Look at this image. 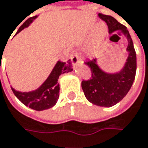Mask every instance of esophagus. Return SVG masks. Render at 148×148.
I'll return each instance as SVG.
<instances>
[{
    "label": "esophagus",
    "instance_id": "1",
    "mask_svg": "<svg viewBox=\"0 0 148 148\" xmlns=\"http://www.w3.org/2000/svg\"><path fill=\"white\" fill-rule=\"evenodd\" d=\"M71 62H72V63H73L74 65H76V64H77L78 62H81V58L79 57L78 54L74 53L73 55L71 56Z\"/></svg>",
    "mask_w": 148,
    "mask_h": 148
}]
</instances>
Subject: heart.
<instances>
[{
    "label": "heart",
    "instance_id": "b5f03b06",
    "mask_svg": "<svg viewBox=\"0 0 148 148\" xmlns=\"http://www.w3.org/2000/svg\"><path fill=\"white\" fill-rule=\"evenodd\" d=\"M98 31H99V39H102L103 36H104V34H105V28L102 26H100L98 27Z\"/></svg>",
    "mask_w": 148,
    "mask_h": 148
}]
</instances>
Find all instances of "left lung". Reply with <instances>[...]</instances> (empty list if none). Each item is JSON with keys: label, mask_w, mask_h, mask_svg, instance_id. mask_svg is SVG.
Instances as JSON below:
<instances>
[{"label": "left lung", "mask_w": 148, "mask_h": 148, "mask_svg": "<svg viewBox=\"0 0 148 148\" xmlns=\"http://www.w3.org/2000/svg\"><path fill=\"white\" fill-rule=\"evenodd\" d=\"M98 16L107 24L109 33L120 31L128 41L127 62L123 68L117 72L108 73L101 70L97 64V58L85 62L92 71V78L82 82V88L85 97L94 105L110 107L122 101L131 89L136 76L137 56L127 27L111 16L99 13Z\"/></svg>", "instance_id": "left-lung-1"}]
</instances>
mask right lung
I'll list each match as a JSON object with an SVG mask.
<instances>
[{
	"mask_svg": "<svg viewBox=\"0 0 148 148\" xmlns=\"http://www.w3.org/2000/svg\"><path fill=\"white\" fill-rule=\"evenodd\" d=\"M37 16L30 17L19 27L16 34L21 32L23 29L30 26L32 23ZM72 69V64L71 60L67 62H62L58 61L55 65L54 68L50 73L47 79L42 83L40 87L36 90H34L28 92H21L15 90L11 87V90L15 96L18 98L26 107L36 110V111H43L51 107H54L59 98L60 86L58 83L59 77L63 73L71 72Z\"/></svg>",
	"mask_w": 148,
	"mask_h": 148,
	"instance_id": "right-lung-1",
	"label": "right lung"
}]
</instances>
